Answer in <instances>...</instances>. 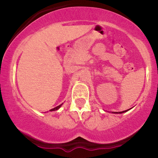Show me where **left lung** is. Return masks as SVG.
Listing matches in <instances>:
<instances>
[{
	"label": "left lung",
	"instance_id": "8db88e82",
	"mask_svg": "<svg viewBox=\"0 0 158 158\" xmlns=\"http://www.w3.org/2000/svg\"><path fill=\"white\" fill-rule=\"evenodd\" d=\"M128 110H129V109H128V110H123V111H119V112H112V113H114V114H122V113H124V112H126V111H128Z\"/></svg>",
	"mask_w": 158,
	"mask_h": 158
}]
</instances>
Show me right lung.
Listing matches in <instances>:
<instances>
[{"instance_id": "1", "label": "right lung", "mask_w": 158, "mask_h": 158, "mask_svg": "<svg viewBox=\"0 0 158 158\" xmlns=\"http://www.w3.org/2000/svg\"><path fill=\"white\" fill-rule=\"evenodd\" d=\"M61 105H62V104L59 105V106H57V107H56V108H52V109H51V110H50V111H52V110H58V109H59V108H60V107L61 106Z\"/></svg>"}]
</instances>
